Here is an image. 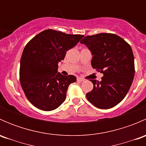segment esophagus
<instances>
[{"label": "esophagus", "mask_w": 146, "mask_h": 146, "mask_svg": "<svg viewBox=\"0 0 146 146\" xmlns=\"http://www.w3.org/2000/svg\"><path fill=\"white\" fill-rule=\"evenodd\" d=\"M77 80H78V82H83L85 80H84L83 78H78Z\"/></svg>", "instance_id": "34e87169"}]
</instances>
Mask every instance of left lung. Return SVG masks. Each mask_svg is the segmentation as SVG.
<instances>
[{
	"label": "left lung",
	"instance_id": "left-lung-1",
	"mask_svg": "<svg viewBox=\"0 0 146 146\" xmlns=\"http://www.w3.org/2000/svg\"><path fill=\"white\" fill-rule=\"evenodd\" d=\"M91 51V65L103 73L101 81L91 80L93 89L88 101L100 109L118 104L129 92L134 78V57L130 45L118 35L100 33L80 41Z\"/></svg>",
	"mask_w": 146,
	"mask_h": 146
}]
</instances>
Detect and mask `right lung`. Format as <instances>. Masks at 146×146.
Returning <instances> with one entry per match:
<instances>
[{"instance_id":"add662e5","label":"right lung","mask_w":146,"mask_h":146,"mask_svg":"<svg viewBox=\"0 0 146 146\" xmlns=\"http://www.w3.org/2000/svg\"><path fill=\"white\" fill-rule=\"evenodd\" d=\"M83 36L46 29L25 46L20 60V80L28 100L34 106L51 111L65 101L68 88L76 81V77L58 73V64Z\"/></svg>"}]
</instances>
